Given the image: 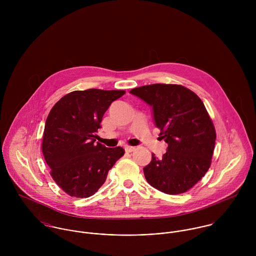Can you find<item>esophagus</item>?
Returning a JSON list of instances; mask_svg holds the SVG:
<instances>
[{
	"label": "esophagus",
	"instance_id": "34e87169",
	"mask_svg": "<svg viewBox=\"0 0 256 256\" xmlns=\"http://www.w3.org/2000/svg\"><path fill=\"white\" fill-rule=\"evenodd\" d=\"M133 150H135V146H125V152H132Z\"/></svg>",
	"mask_w": 256,
	"mask_h": 256
}]
</instances>
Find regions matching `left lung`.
<instances>
[{"label":"left lung","mask_w":256,"mask_h":256,"mask_svg":"<svg viewBox=\"0 0 256 256\" xmlns=\"http://www.w3.org/2000/svg\"><path fill=\"white\" fill-rule=\"evenodd\" d=\"M130 94L152 106L154 125L168 143L166 152L143 170L146 182L166 194L189 190L207 172L214 152L216 131L203 102L180 84H154Z\"/></svg>","instance_id":"left-lung-1"}]
</instances>
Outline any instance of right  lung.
<instances>
[{"instance_id": "add662e5", "label": "right lung", "mask_w": 256, "mask_h": 256, "mask_svg": "<svg viewBox=\"0 0 256 256\" xmlns=\"http://www.w3.org/2000/svg\"><path fill=\"white\" fill-rule=\"evenodd\" d=\"M124 94V90L96 88L74 90L64 96L50 111L42 152L52 178L70 196L94 195L124 154L121 146L106 148L94 143L104 114Z\"/></svg>"}]
</instances>
